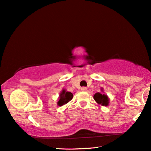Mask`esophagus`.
Here are the masks:
<instances>
[{"instance_id":"obj_1","label":"esophagus","mask_w":151,"mask_h":151,"mask_svg":"<svg viewBox=\"0 0 151 151\" xmlns=\"http://www.w3.org/2000/svg\"><path fill=\"white\" fill-rule=\"evenodd\" d=\"M86 90H87V88L85 87V86H83V87L81 88V91H86Z\"/></svg>"}]
</instances>
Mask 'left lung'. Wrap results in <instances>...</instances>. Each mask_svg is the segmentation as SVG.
<instances>
[{"mask_svg": "<svg viewBox=\"0 0 151 151\" xmlns=\"http://www.w3.org/2000/svg\"><path fill=\"white\" fill-rule=\"evenodd\" d=\"M93 97L94 101H95L98 104H101L102 106H108V104L109 103V99L106 94L97 93L94 94Z\"/></svg>", "mask_w": 151, "mask_h": 151, "instance_id": "left-lung-1", "label": "left lung"}]
</instances>
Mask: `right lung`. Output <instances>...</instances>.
Instances as JSON below:
<instances>
[{
    "label": "right lung",
    "instance_id": "right-lung-1",
    "mask_svg": "<svg viewBox=\"0 0 151 151\" xmlns=\"http://www.w3.org/2000/svg\"><path fill=\"white\" fill-rule=\"evenodd\" d=\"M73 93H71L70 92L66 91L65 89H63V91L60 93L58 101L57 102L58 106H61L64 105V104L68 103L73 99Z\"/></svg>",
    "mask_w": 151,
    "mask_h": 151
}]
</instances>
